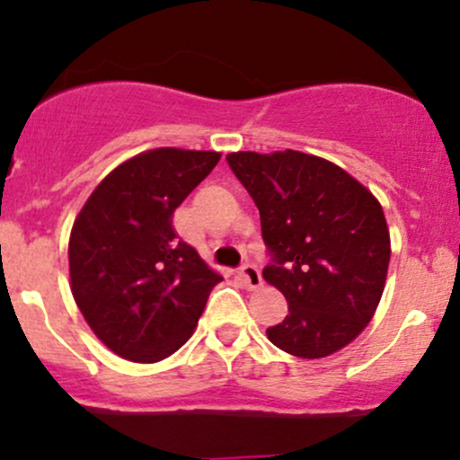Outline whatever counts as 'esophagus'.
<instances>
[{
    "instance_id": "esophagus-1",
    "label": "esophagus",
    "mask_w": 460,
    "mask_h": 460,
    "mask_svg": "<svg viewBox=\"0 0 460 460\" xmlns=\"http://www.w3.org/2000/svg\"><path fill=\"white\" fill-rule=\"evenodd\" d=\"M240 274H242V279H244V283H246L248 289H260L261 285H263L260 268L252 266V263H244V266H242Z\"/></svg>"
}]
</instances>
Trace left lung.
Returning <instances> with one entry per match:
<instances>
[{
  "instance_id": "left-lung-1",
  "label": "left lung",
  "mask_w": 460,
  "mask_h": 460,
  "mask_svg": "<svg viewBox=\"0 0 460 460\" xmlns=\"http://www.w3.org/2000/svg\"><path fill=\"white\" fill-rule=\"evenodd\" d=\"M255 200L270 252L263 279L289 314L268 340L300 358H322L367 326L387 279L389 229L376 197L344 168L300 151L226 155Z\"/></svg>"
}]
</instances>
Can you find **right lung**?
<instances>
[{"instance_id": "add662e5", "label": "right lung", "mask_w": 460, "mask_h": 460, "mask_svg": "<svg viewBox=\"0 0 460 460\" xmlns=\"http://www.w3.org/2000/svg\"><path fill=\"white\" fill-rule=\"evenodd\" d=\"M220 160L216 151L153 149L94 188L68 240L71 292L119 357L155 363L190 340L223 281L179 240L172 214Z\"/></svg>"}]
</instances>
